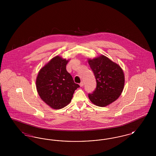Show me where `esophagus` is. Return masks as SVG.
<instances>
[{"instance_id": "34e87169", "label": "esophagus", "mask_w": 156, "mask_h": 156, "mask_svg": "<svg viewBox=\"0 0 156 156\" xmlns=\"http://www.w3.org/2000/svg\"><path fill=\"white\" fill-rule=\"evenodd\" d=\"M80 87H82L83 86V82H81L80 83Z\"/></svg>"}]
</instances>
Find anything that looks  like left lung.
Here are the masks:
<instances>
[{"instance_id":"left-lung-1","label":"left lung","mask_w":156,"mask_h":156,"mask_svg":"<svg viewBox=\"0 0 156 156\" xmlns=\"http://www.w3.org/2000/svg\"><path fill=\"white\" fill-rule=\"evenodd\" d=\"M88 62L95 76L97 88L88 97L92 103L105 107L115 101L121 95L125 85V74L118 64L104 55Z\"/></svg>"}]
</instances>
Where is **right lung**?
<instances>
[{"label":"right lung","mask_w":156,"mask_h":156,"mask_svg":"<svg viewBox=\"0 0 156 156\" xmlns=\"http://www.w3.org/2000/svg\"><path fill=\"white\" fill-rule=\"evenodd\" d=\"M69 59L57 55L39 71L36 88L40 98L52 109L64 108L71 101L74 91L80 87L67 72Z\"/></svg>","instance_id":"1"}]
</instances>
